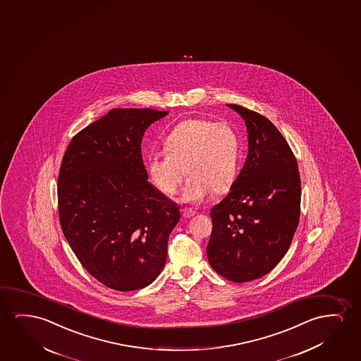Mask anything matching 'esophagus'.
Returning a JSON list of instances; mask_svg holds the SVG:
<instances>
[{"label": "esophagus", "instance_id": "1", "mask_svg": "<svg viewBox=\"0 0 361 361\" xmlns=\"http://www.w3.org/2000/svg\"><path fill=\"white\" fill-rule=\"evenodd\" d=\"M194 214L195 213H194L193 210H190V209H182V215L185 219L192 218Z\"/></svg>", "mask_w": 361, "mask_h": 361}]
</instances>
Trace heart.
I'll list each match as a JSON object with an SVG mask.
<instances>
[{"label":"heart","mask_w":361,"mask_h":361,"mask_svg":"<svg viewBox=\"0 0 361 361\" xmlns=\"http://www.w3.org/2000/svg\"><path fill=\"white\" fill-rule=\"evenodd\" d=\"M166 154H151L146 162L148 176L164 195H173L188 177L182 199L198 203L208 197L226 193L239 169L241 141L235 127L226 121L188 118L179 122L164 138Z\"/></svg>","instance_id":"heart-1"}]
</instances>
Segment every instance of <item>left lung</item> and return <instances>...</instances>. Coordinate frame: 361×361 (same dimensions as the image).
I'll return each instance as SVG.
<instances>
[{
  "mask_svg": "<svg viewBox=\"0 0 361 361\" xmlns=\"http://www.w3.org/2000/svg\"><path fill=\"white\" fill-rule=\"evenodd\" d=\"M249 133L245 166L228 195L210 210L209 264L228 281L269 274L290 249L300 215V177L295 154L267 117L236 104Z\"/></svg>",
  "mask_w": 361,
  "mask_h": 361,
  "instance_id": "left-lung-1",
  "label": "left lung"
}]
</instances>
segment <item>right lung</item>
<instances>
[{
	"mask_svg": "<svg viewBox=\"0 0 361 361\" xmlns=\"http://www.w3.org/2000/svg\"><path fill=\"white\" fill-rule=\"evenodd\" d=\"M114 109L71 138L58 176L63 234L82 267L115 290H141L162 272L180 218L147 182L143 133L167 115Z\"/></svg>",
	"mask_w": 361,
	"mask_h": 361,
	"instance_id": "right-lung-1",
	"label": "right lung"
}]
</instances>
